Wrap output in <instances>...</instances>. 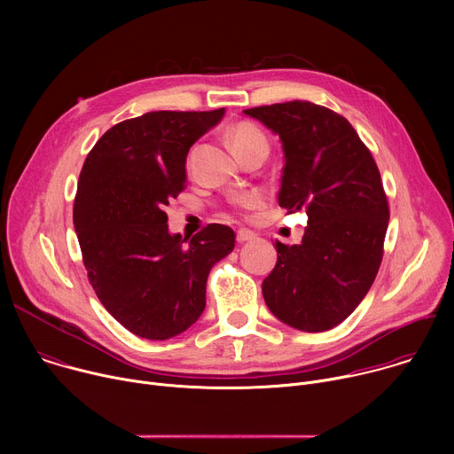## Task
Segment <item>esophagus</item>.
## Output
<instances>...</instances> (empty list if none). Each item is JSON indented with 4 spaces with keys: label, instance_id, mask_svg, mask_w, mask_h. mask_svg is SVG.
Here are the masks:
<instances>
[{
    "label": "esophagus",
    "instance_id": "esophagus-1",
    "mask_svg": "<svg viewBox=\"0 0 454 454\" xmlns=\"http://www.w3.org/2000/svg\"><path fill=\"white\" fill-rule=\"evenodd\" d=\"M253 239H254V233L249 231V230H239V231H237V242H240V244L249 242V240H253Z\"/></svg>",
    "mask_w": 454,
    "mask_h": 454
}]
</instances>
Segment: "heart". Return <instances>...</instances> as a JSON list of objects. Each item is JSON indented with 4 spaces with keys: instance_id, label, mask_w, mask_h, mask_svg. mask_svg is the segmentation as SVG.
Returning <instances> with one entry per match:
<instances>
[{
    "instance_id": "obj_1",
    "label": "heart",
    "mask_w": 454,
    "mask_h": 454,
    "mask_svg": "<svg viewBox=\"0 0 454 454\" xmlns=\"http://www.w3.org/2000/svg\"><path fill=\"white\" fill-rule=\"evenodd\" d=\"M228 140H230L231 149H233V153L237 156L246 153V151L258 149V147L268 149V137H266V133L262 131L261 127L251 123V121H239V123H235L228 131ZM233 203L237 207H240V208L251 210V208L261 207L264 203V198L261 196V193L251 192V193H244V196L235 198Z\"/></svg>"
}]
</instances>
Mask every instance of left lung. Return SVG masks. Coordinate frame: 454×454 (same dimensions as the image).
Segmentation results:
<instances>
[{
  "label": "left lung",
  "mask_w": 454,
  "mask_h": 454,
  "mask_svg": "<svg viewBox=\"0 0 454 454\" xmlns=\"http://www.w3.org/2000/svg\"><path fill=\"white\" fill-rule=\"evenodd\" d=\"M244 113L280 137L278 205L307 212L301 242L275 244L264 300L293 329L329 331L361 303L382 261L390 212L379 168L350 121L327 107L294 100Z\"/></svg>",
  "instance_id": "left-lung-1"
}]
</instances>
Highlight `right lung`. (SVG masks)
Masks as SVG:
<instances>
[{"label": "right lung", "mask_w": 454, "mask_h": 454, "mask_svg": "<svg viewBox=\"0 0 454 454\" xmlns=\"http://www.w3.org/2000/svg\"><path fill=\"white\" fill-rule=\"evenodd\" d=\"M224 116L153 111L113 125L88 154L74 224L88 278L107 312L140 338L184 333L207 305L210 270L235 233L208 224L190 240L170 233L165 207L184 188L186 154Z\"/></svg>", "instance_id": "right-lung-1"}]
</instances>
